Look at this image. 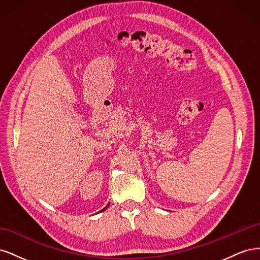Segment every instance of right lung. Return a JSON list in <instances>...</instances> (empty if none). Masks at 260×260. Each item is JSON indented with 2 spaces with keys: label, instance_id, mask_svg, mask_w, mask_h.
Listing matches in <instances>:
<instances>
[{
  "label": "right lung",
  "instance_id": "obj_1",
  "mask_svg": "<svg viewBox=\"0 0 260 260\" xmlns=\"http://www.w3.org/2000/svg\"><path fill=\"white\" fill-rule=\"evenodd\" d=\"M108 205H109V204H108ZM108 205H107V206H106V207H105V208H103V209H102V210H101V211H104V210H105V209H106V208H107V207H108Z\"/></svg>",
  "mask_w": 260,
  "mask_h": 260
}]
</instances>
